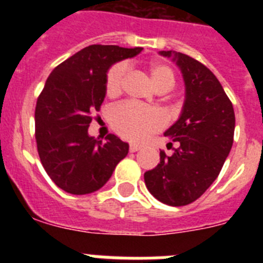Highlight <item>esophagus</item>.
Listing matches in <instances>:
<instances>
[{"instance_id":"34e87169","label":"esophagus","mask_w":263,"mask_h":263,"mask_svg":"<svg viewBox=\"0 0 263 263\" xmlns=\"http://www.w3.org/2000/svg\"><path fill=\"white\" fill-rule=\"evenodd\" d=\"M141 148H142V146H141V145H137V143H130L129 152L130 153H136V152H138V150H141Z\"/></svg>"}]
</instances>
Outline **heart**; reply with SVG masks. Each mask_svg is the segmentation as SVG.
I'll return each mask as SVG.
<instances>
[{"instance_id": "heart-1", "label": "heart", "mask_w": 263, "mask_h": 263, "mask_svg": "<svg viewBox=\"0 0 263 263\" xmlns=\"http://www.w3.org/2000/svg\"><path fill=\"white\" fill-rule=\"evenodd\" d=\"M153 83L159 90L171 89L175 84V73L166 63L152 62L147 66ZM126 76V64L117 63L106 72L105 92L115 97L122 92ZM166 124V117L159 109L146 108L134 103H122L110 111V125L122 138L141 142Z\"/></svg>"}]
</instances>
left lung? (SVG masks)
I'll return each instance as SVG.
<instances>
[{
  "label": "left lung",
  "mask_w": 263,
  "mask_h": 263,
  "mask_svg": "<svg viewBox=\"0 0 263 263\" xmlns=\"http://www.w3.org/2000/svg\"><path fill=\"white\" fill-rule=\"evenodd\" d=\"M159 53L173 58L182 71L185 100L179 120L164 133L178 147L171 155L160 152L158 166L145 173V184L160 203L182 206L199 199L218 176L233 145L236 118L224 88L204 64L182 52Z\"/></svg>",
  "instance_id": "left-lung-1"
}]
</instances>
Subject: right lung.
Segmentation results:
<instances>
[{
    "instance_id": "add662e5",
    "label": "right lung",
    "mask_w": 263,
    "mask_h": 263,
    "mask_svg": "<svg viewBox=\"0 0 263 263\" xmlns=\"http://www.w3.org/2000/svg\"><path fill=\"white\" fill-rule=\"evenodd\" d=\"M141 51L88 46L60 63L46 80L35 106L36 147L46 173L63 191H97L127 155L126 142L115 134L100 141L88 134V127L105 99L109 67Z\"/></svg>"
}]
</instances>
